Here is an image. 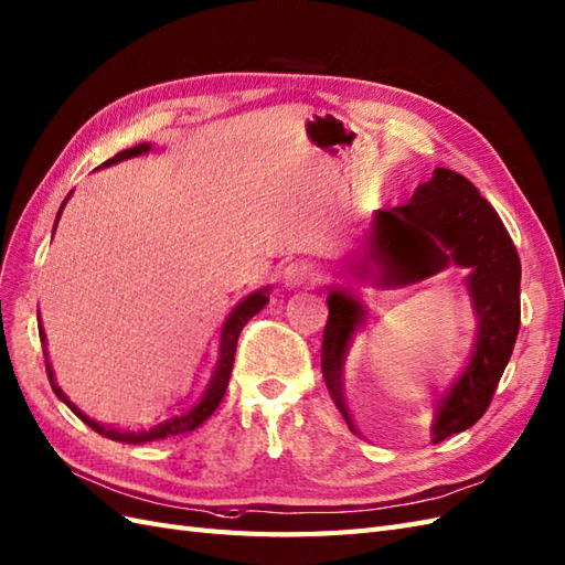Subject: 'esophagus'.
<instances>
[{
    "label": "esophagus",
    "instance_id": "esophagus-1",
    "mask_svg": "<svg viewBox=\"0 0 565 565\" xmlns=\"http://www.w3.org/2000/svg\"><path fill=\"white\" fill-rule=\"evenodd\" d=\"M284 284L298 288V286H310L317 279V269L310 263H294L284 269Z\"/></svg>",
    "mask_w": 565,
    "mask_h": 565
}]
</instances>
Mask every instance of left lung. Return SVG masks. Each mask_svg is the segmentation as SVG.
I'll return each mask as SVG.
<instances>
[{"instance_id": "obj_1", "label": "left lung", "mask_w": 565, "mask_h": 565, "mask_svg": "<svg viewBox=\"0 0 565 565\" xmlns=\"http://www.w3.org/2000/svg\"><path fill=\"white\" fill-rule=\"evenodd\" d=\"M374 257L381 281L412 284L449 263L471 267L476 329L466 358L438 402L433 443L471 428L488 412L521 329V257L480 191L455 170L438 168L409 203L381 211L374 227ZM321 338V374L338 412L358 433L350 409L348 352L366 324V310L345 291H331Z\"/></svg>"}]
</instances>
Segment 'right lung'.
I'll return each mask as SVG.
<instances>
[{
    "instance_id": "obj_1",
    "label": "right lung",
    "mask_w": 565,
    "mask_h": 565,
    "mask_svg": "<svg viewBox=\"0 0 565 565\" xmlns=\"http://www.w3.org/2000/svg\"><path fill=\"white\" fill-rule=\"evenodd\" d=\"M147 151H151L149 143H139V147H132V149H125V151L116 153L110 160H106L104 166H113V163H118V160L132 158V156L147 153ZM63 205H66V201L61 203V211H63ZM61 211L56 215V222L61 217ZM267 291H269V288H260V291H257V294L241 300L236 308H234V312L230 315V319L224 321L222 335H220V350H217V358H215V362L211 366V372H207L199 383H193L186 393L166 399L163 405H158L153 412H149L147 416H141L139 422H135L132 426L99 424V422H94V418H89L87 414L79 412L73 405V402L66 397V393H63L58 385H56V379H54V372H52V366H50V360H46V354H44L46 376H50L52 391L56 393L58 399L66 402L68 409L79 418V422H85L92 430L104 435V438L118 440V443L139 445V443L163 440V438H170V435H180V433H189L193 428H199L205 422V418L217 409V405L222 402L224 391H227V385H230V376H232L238 333H241V329L248 324L250 317H255L257 312L265 308L267 300H269ZM40 341L42 343L46 341L42 327H40Z\"/></svg>"
}]
</instances>
